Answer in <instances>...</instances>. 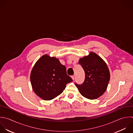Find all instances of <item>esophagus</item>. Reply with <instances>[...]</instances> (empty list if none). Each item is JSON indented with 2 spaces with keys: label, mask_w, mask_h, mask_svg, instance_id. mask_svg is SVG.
Instances as JSON below:
<instances>
[{
  "label": "esophagus",
  "mask_w": 133,
  "mask_h": 133,
  "mask_svg": "<svg viewBox=\"0 0 133 133\" xmlns=\"http://www.w3.org/2000/svg\"><path fill=\"white\" fill-rule=\"evenodd\" d=\"M71 77H72V79H73V80H74V78H75V76H74V75H72V76H71Z\"/></svg>",
  "instance_id": "esophagus-1"
}]
</instances>
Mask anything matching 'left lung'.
I'll return each mask as SVG.
<instances>
[{
  "instance_id": "8db88e82",
  "label": "left lung",
  "mask_w": 133,
  "mask_h": 133,
  "mask_svg": "<svg viewBox=\"0 0 133 133\" xmlns=\"http://www.w3.org/2000/svg\"><path fill=\"white\" fill-rule=\"evenodd\" d=\"M78 63L85 72V80L83 84L75 83L79 92L89 99H95L105 91L110 74L105 62L96 54H90L81 58Z\"/></svg>"
}]
</instances>
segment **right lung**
I'll list each match as a JSON object with an SVG mask.
<instances>
[{
    "label": "right lung",
    "mask_w": 133,
    "mask_h": 133,
    "mask_svg": "<svg viewBox=\"0 0 133 133\" xmlns=\"http://www.w3.org/2000/svg\"><path fill=\"white\" fill-rule=\"evenodd\" d=\"M30 79L35 93L45 100L60 95L66 85L73 81L67 75L66 68L58 59L47 55L43 56L35 64Z\"/></svg>",
    "instance_id": "1"
}]
</instances>
